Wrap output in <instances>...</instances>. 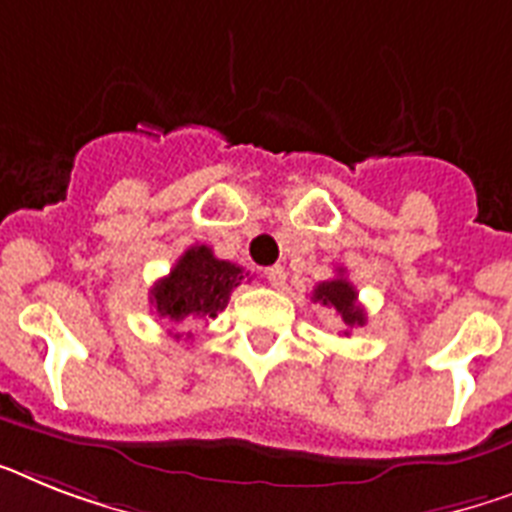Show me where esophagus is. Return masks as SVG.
<instances>
[{
	"instance_id": "obj_1",
	"label": "esophagus",
	"mask_w": 512,
	"mask_h": 512,
	"mask_svg": "<svg viewBox=\"0 0 512 512\" xmlns=\"http://www.w3.org/2000/svg\"><path fill=\"white\" fill-rule=\"evenodd\" d=\"M265 278L270 281V286L281 289L286 284V270L281 265H270V268H265Z\"/></svg>"
}]
</instances>
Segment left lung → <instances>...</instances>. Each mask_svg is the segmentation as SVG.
Masks as SVG:
<instances>
[{
    "label": "left lung",
    "mask_w": 512,
    "mask_h": 512,
    "mask_svg": "<svg viewBox=\"0 0 512 512\" xmlns=\"http://www.w3.org/2000/svg\"><path fill=\"white\" fill-rule=\"evenodd\" d=\"M313 299L326 307H334L336 313L342 315V323L347 328L363 326L365 323V310L357 305V292L355 286L344 278V270L339 268V276L331 281H323L313 289ZM347 334V331H344Z\"/></svg>",
    "instance_id": "left-lung-1"
}]
</instances>
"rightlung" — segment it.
Returning <instances> with one entry per match:
<instances>
[{
  "label": "right lung",
  "mask_w": 512,
  "mask_h": 512,
  "mask_svg": "<svg viewBox=\"0 0 512 512\" xmlns=\"http://www.w3.org/2000/svg\"><path fill=\"white\" fill-rule=\"evenodd\" d=\"M239 265L218 260L205 244L189 247L176 268L149 289V302L160 318L170 323L207 321L228 305L231 292L242 284ZM181 339V334H176Z\"/></svg>",
  "instance_id": "right-lung-1"
}]
</instances>
